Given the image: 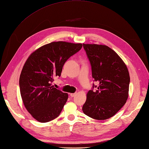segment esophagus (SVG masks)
<instances>
[{"label":"esophagus","mask_w":149,"mask_h":149,"mask_svg":"<svg viewBox=\"0 0 149 149\" xmlns=\"http://www.w3.org/2000/svg\"><path fill=\"white\" fill-rule=\"evenodd\" d=\"M76 95V93H71V94H70V96L72 97H74Z\"/></svg>","instance_id":"esophagus-1"}]
</instances>
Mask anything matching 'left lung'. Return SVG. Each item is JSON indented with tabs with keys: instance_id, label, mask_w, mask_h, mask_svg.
Returning a JSON list of instances; mask_svg holds the SVG:
<instances>
[{
	"instance_id": "1",
	"label": "left lung",
	"mask_w": 149,
	"mask_h": 149,
	"mask_svg": "<svg viewBox=\"0 0 149 149\" xmlns=\"http://www.w3.org/2000/svg\"><path fill=\"white\" fill-rule=\"evenodd\" d=\"M83 47L91 66L92 77L99 83L96 91L89 90L82 107L85 115L97 120L114 116L129 96V70L119 55L107 45L85 44Z\"/></svg>"
}]
</instances>
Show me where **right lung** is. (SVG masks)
<instances>
[{
	"label": "right lung",
	"instance_id": "obj_1",
	"mask_svg": "<svg viewBox=\"0 0 149 149\" xmlns=\"http://www.w3.org/2000/svg\"><path fill=\"white\" fill-rule=\"evenodd\" d=\"M82 44L53 42L33 52L21 72L19 86L27 111L37 121L47 123L57 118L68 95L52 86L71 56L78 52Z\"/></svg>",
	"mask_w": 149,
	"mask_h": 149
}]
</instances>
